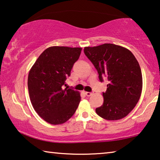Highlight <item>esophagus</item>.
I'll use <instances>...</instances> for the list:
<instances>
[{
	"label": "esophagus",
	"instance_id": "1",
	"mask_svg": "<svg viewBox=\"0 0 160 160\" xmlns=\"http://www.w3.org/2000/svg\"><path fill=\"white\" fill-rule=\"evenodd\" d=\"M85 94H86V95H87V97H90L91 95H92V94H93V93H92V92H85Z\"/></svg>",
	"mask_w": 160,
	"mask_h": 160
}]
</instances>
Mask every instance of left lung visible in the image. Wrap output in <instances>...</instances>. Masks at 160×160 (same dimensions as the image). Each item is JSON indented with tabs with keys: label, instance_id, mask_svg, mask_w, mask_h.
Wrapping results in <instances>:
<instances>
[{
	"label": "left lung",
	"instance_id": "left-lung-1",
	"mask_svg": "<svg viewBox=\"0 0 160 160\" xmlns=\"http://www.w3.org/2000/svg\"><path fill=\"white\" fill-rule=\"evenodd\" d=\"M84 53L97 69L100 82L109 84L103 92V105L97 114L108 120L123 118L135 108L142 91V74L137 60L130 50L110 43L85 47Z\"/></svg>",
	"mask_w": 160,
	"mask_h": 160
}]
</instances>
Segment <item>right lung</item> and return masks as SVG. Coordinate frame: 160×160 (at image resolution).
Listing matches in <instances>:
<instances>
[{
	"mask_svg": "<svg viewBox=\"0 0 160 160\" xmlns=\"http://www.w3.org/2000/svg\"><path fill=\"white\" fill-rule=\"evenodd\" d=\"M82 48L52 46L42 52L30 69L28 89L37 113L52 125L66 122L74 114L81 100L80 93L63 89Z\"/></svg>",
	"mask_w": 160,
	"mask_h": 160,
	"instance_id": "1",
	"label": "right lung"
}]
</instances>
